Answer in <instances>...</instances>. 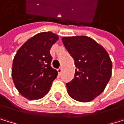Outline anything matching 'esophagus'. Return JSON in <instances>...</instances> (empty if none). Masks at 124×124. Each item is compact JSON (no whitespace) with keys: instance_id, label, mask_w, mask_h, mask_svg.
Listing matches in <instances>:
<instances>
[{"instance_id":"34e87169","label":"esophagus","mask_w":124,"mask_h":124,"mask_svg":"<svg viewBox=\"0 0 124 124\" xmlns=\"http://www.w3.org/2000/svg\"><path fill=\"white\" fill-rule=\"evenodd\" d=\"M62 68H59V69H57V71H58V73H59V75H60L61 73H62Z\"/></svg>"}]
</instances>
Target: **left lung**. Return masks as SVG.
Here are the masks:
<instances>
[{
    "instance_id": "obj_1",
    "label": "left lung",
    "mask_w": 124,
    "mask_h": 124,
    "mask_svg": "<svg viewBox=\"0 0 124 124\" xmlns=\"http://www.w3.org/2000/svg\"><path fill=\"white\" fill-rule=\"evenodd\" d=\"M62 43L76 67L74 78L66 83L69 96L88 102L104 90L111 77L112 62L102 46L85 36L63 37Z\"/></svg>"
}]
</instances>
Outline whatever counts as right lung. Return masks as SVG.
<instances>
[{
	"label": "right lung",
	"instance_id": "add662e5",
	"mask_svg": "<svg viewBox=\"0 0 124 124\" xmlns=\"http://www.w3.org/2000/svg\"><path fill=\"white\" fill-rule=\"evenodd\" d=\"M59 37L43 32L27 40L16 52L12 78L20 94L29 100L43 98L49 92L58 72L51 67L50 49Z\"/></svg>",
	"mask_w": 124,
	"mask_h": 124
}]
</instances>
